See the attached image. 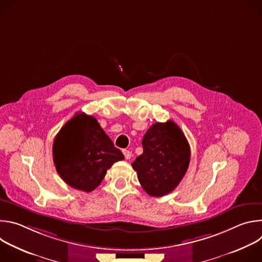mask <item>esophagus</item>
I'll return each instance as SVG.
<instances>
[{
    "instance_id": "obj_1",
    "label": "esophagus",
    "mask_w": 262,
    "mask_h": 262,
    "mask_svg": "<svg viewBox=\"0 0 262 262\" xmlns=\"http://www.w3.org/2000/svg\"><path fill=\"white\" fill-rule=\"evenodd\" d=\"M123 155H124V158L126 159V160H130L132 159V157H133V154L129 151V150H123Z\"/></svg>"
}]
</instances>
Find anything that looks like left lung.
Masks as SVG:
<instances>
[{
    "label": "left lung",
    "mask_w": 262,
    "mask_h": 262,
    "mask_svg": "<svg viewBox=\"0 0 262 262\" xmlns=\"http://www.w3.org/2000/svg\"><path fill=\"white\" fill-rule=\"evenodd\" d=\"M143 154L132 164L145 192L165 196L176 189L191 159L188 140L172 120L149 127L143 140Z\"/></svg>",
    "instance_id": "left-lung-1"
}]
</instances>
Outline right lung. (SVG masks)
Masks as SVG:
<instances>
[{
  "instance_id": "add662e5",
  "label": "right lung",
  "mask_w": 262,
  "mask_h": 262,
  "mask_svg": "<svg viewBox=\"0 0 262 262\" xmlns=\"http://www.w3.org/2000/svg\"><path fill=\"white\" fill-rule=\"evenodd\" d=\"M53 159L58 174L68 185L91 192L106 170L124 157L93 116L77 113L57 134Z\"/></svg>"
}]
</instances>
